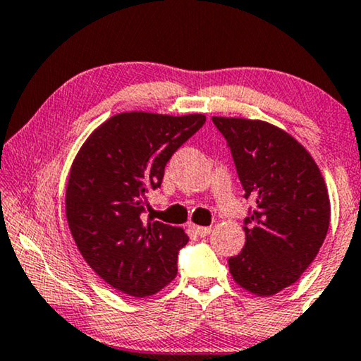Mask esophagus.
Instances as JSON below:
<instances>
[{
    "instance_id": "34e87169",
    "label": "esophagus",
    "mask_w": 361,
    "mask_h": 361,
    "mask_svg": "<svg viewBox=\"0 0 361 361\" xmlns=\"http://www.w3.org/2000/svg\"><path fill=\"white\" fill-rule=\"evenodd\" d=\"M192 230H195V233L197 236H201V238H204V236L211 235L212 228L211 227H197V225H192Z\"/></svg>"
}]
</instances>
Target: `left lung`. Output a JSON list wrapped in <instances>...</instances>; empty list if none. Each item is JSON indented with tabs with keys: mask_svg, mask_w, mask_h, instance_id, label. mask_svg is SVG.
Segmentation results:
<instances>
[{
	"mask_svg": "<svg viewBox=\"0 0 361 361\" xmlns=\"http://www.w3.org/2000/svg\"><path fill=\"white\" fill-rule=\"evenodd\" d=\"M227 141L245 199L246 241L228 257L235 282L259 297L297 282L324 243L331 220L327 188L306 149L264 121L212 116Z\"/></svg>",
	"mask_w": 361,
	"mask_h": 361,
	"instance_id": "obj_1",
	"label": "left lung"
}]
</instances>
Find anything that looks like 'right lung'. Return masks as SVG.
Returning <instances> with one entry per match:
<instances>
[{"label":"right lung","instance_id":"1","mask_svg":"<svg viewBox=\"0 0 361 361\" xmlns=\"http://www.w3.org/2000/svg\"><path fill=\"white\" fill-rule=\"evenodd\" d=\"M206 123L204 115L131 111L111 116L74 159L66 217L85 262L113 288L136 298L162 290L178 271L188 235L144 219V199L160 188L165 165Z\"/></svg>","mask_w":361,"mask_h":361}]
</instances>
